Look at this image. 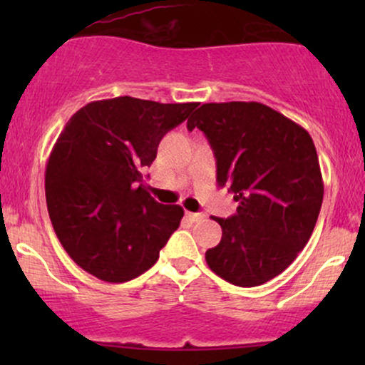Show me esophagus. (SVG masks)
<instances>
[{
    "label": "esophagus",
    "mask_w": 365,
    "mask_h": 365,
    "mask_svg": "<svg viewBox=\"0 0 365 365\" xmlns=\"http://www.w3.org/2000/svg\"><path fill=\"white\" fill-rule=\"evenodd\" d=\"M185 217H187L188 221H192V223H197V221H202L204 220V215H200V212L187 211L185 212Z\"/></svg>",
    "instance_id": "obj_1"
}]
</instances>
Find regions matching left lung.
<instances>
[{
  "instance_id": "obj_1",
  "label": "left lung",
  "mask_w": 365,
  "mask_h": 365,
  "mask_svg": "<svg viewBox=\"0 0 365 365\" xmlns=\"http://www.w3.org/2000/svg\"><path fill=\"white\" fill-rule=\"evenodd\" d=\"M215 150L220 187L237 215L221 220V242L206 252L212 273L259 287L283 273L311 238L324 183L312 137L262 103H207L187 121Z\"/></svg>"
}]
</instances>
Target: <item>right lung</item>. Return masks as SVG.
Listing matches in <instances>:
<instances>
[{
    "label": "right lung",
    "mask_w": 365,
    "mask_h": 365,
    "mask_svg": "<svg viewBox=\"0 0 365 365\" xmlns=\"http://www.w3.org/2000/svg\"><path fill=\"white\" fill-rule=\"evenodd\" d=\"M197 104L121 96L86 104L61 130L46 165V202L58 240L83 271L125 283L156 264L183 209L156 202L140 171Z\"/></svg>",
    "instance_id": "add662e5"
}]
</instances>
